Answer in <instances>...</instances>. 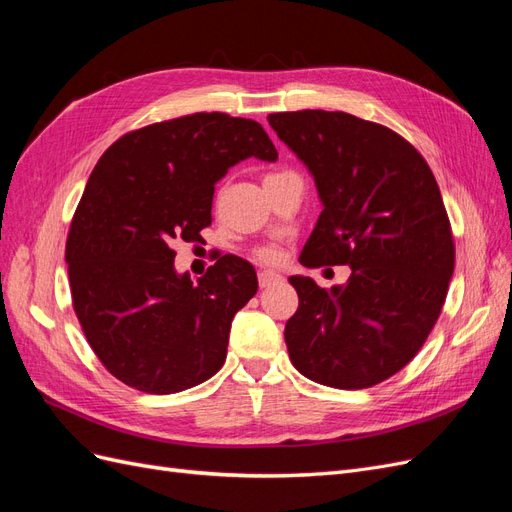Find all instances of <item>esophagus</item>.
<instances>
[{"label": "esophagus", "mask_w": 512, "mask_h": 512, "mask_svg": "<svg viewBox=\"0 0 512 512\" xmlns=\"http://www.w3.org/2000/svg\"><path fill=\"white\" fill-rule=\"evenodd\" d=\"M277 282H282V275L280 273H275V271H260L258 273L260 288H269V286H273Z\"/></svg>", "instance_id": "obj_1"}]
</instances>
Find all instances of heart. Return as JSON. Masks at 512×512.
<instances>
[{
	"label": "heart",
	"mask_w": 512,
	"mask_h": 512,
	"mask_svg": "<svg viewBox=\"0 0 512 512\" xmlns=\"http://www.w3.org/2000/svg\"><path fill=\"white\" fill-rule=\"evenodd\" d=\"M256 258L262 262V265H275V262H280L282 254H280V250H277V247L265 245V247H258Z\"/></svg>",
	"instance_id": "1"
}]
</instances>
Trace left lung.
<instances>
[{"label":"left lung","mask_w":512,"mask_h":512,"mask_svg":"<svg viewBox=\"0 0 512 512\" xmlns=\"http://www.w3.org/2000/svg\"><path fill=\"white\" fill-rule=\"evenodd\" d=\"M269 126L316 181L322 213L301 265H350L342 286L292 275V365L335 389H367L421 350L455 269V245L431 168L393 130L348 113H273Z\"/></svg>","instance_id":"left-lung-1"}]
</instances>
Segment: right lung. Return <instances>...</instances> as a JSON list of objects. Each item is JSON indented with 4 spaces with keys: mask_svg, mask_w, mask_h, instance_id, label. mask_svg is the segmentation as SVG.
<instances>
[{
    "mask_svg": "<svg viewBox=\"0 0 512 512\" xmlns=\"http://www.w3.org/2000/svg\"><path fill=\"white\" fill-rule=\"evenodd\" d=\"M247 158L277 160L260 123L196 113L121 136L91 170L66 243L72 305L102 365L136 391L192 389L226 361L256 271L224 256L194 282L173 243L200 239L215 183Z\"/></svg>",
    "mask_w": 512,
    "mask_h": 512,
    "instance_id": "right-lung-1",
    "label": "right lung"
}]
</instances>
